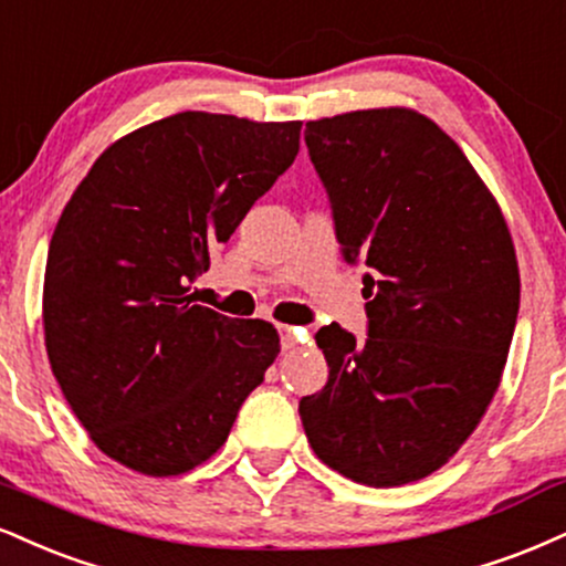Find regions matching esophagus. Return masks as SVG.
Wrapping results in <instances>:
<instances>
[{"label": "esophagus", "instance_id": "obj_1", "mask_svg": "<svg viewBox=\"0 0 566 566\" xmlns=\"http://www.w3.org/2000/svg\"><path fill=\"white\" fill-rule=\"evenodd\" d=\"M279 335H282V348L295 350L301 345H311V335L305 329H292V326H279Z\"/></svg>", "mask_w": 566, "mask_h": 566}]
</instances>
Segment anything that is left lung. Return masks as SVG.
Segmentation results:
<instances>
[{
  "label": "left lung",
  "mask_w": 566,
  "mask_h": 566,
  "mask_svg": "<svg viewBox=\"0 0 566 566\" xmlns=\"http://www.w3.org/2000/svg\"><path fill=\"white\" fill-rule=\"evenodd\" d=\"M345 255L366 258L369 337L316 335L329 379L305 395L313 453L353 482L398 488L438 472L499 390L520 313L506 218L461 147L411 107L308 120Z\"/></svg>",
  "instance_id": "8db88e82"
}]
</instances>
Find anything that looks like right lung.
<instances>
[{
  "label": "right lung",
  "mask_w": 566,
  "mask_h": 566,
  "mask_svg": "<svg viewBox=\"0 0 566 566\" xmlns=\"http://www.w3.org/2000/svg\"><path fill=\"white\" fill-rule=\"evenodd\" d=\"M301 126L168 115L113 142L67 200L44 345L67 406L118 464L147 478L206 464L282 350L274 324L197 305L189 284L292 166Z\"/></svg>",
  "instance_id": "right-lung-1"
}]
</instances>
